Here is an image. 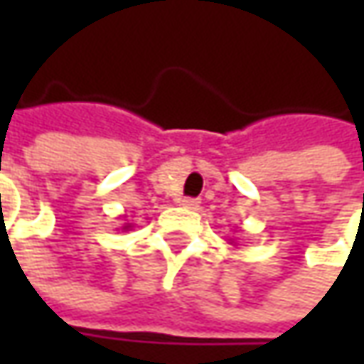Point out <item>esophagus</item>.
Listing matches in <instances>:
<instances>
[{
	"label": "esophagus",
	"instance_id": "obj_1",
	"mask_svg": "<svg viewBox=\"0 0 364 364\" xmlns=\"http://www.w3.org/2000/svg\"><path fill=\"white\" fill-rule=\"evenodd\" d=\"M180 204L184 206V208H190V210H196L198 206H200V200L198 198H182Z\"/></svg>",
	"mask_w": 364,
	"mask_h": 364
}]
</instances>
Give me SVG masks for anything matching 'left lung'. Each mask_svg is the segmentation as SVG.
Returning <instances> with one entry per match:
<instances>
[{
  "label": "left lung",
  "instance_id": "8db88e82",
  "mask_svg": "<svg viewBox=\"0 0 364 364\" xmlns=\"http://www.w3.org/2000/svg\"><path fill=\"white\" fill-rule=\"evenodd\" d=\"M229 243H231V245H235V241H229Z\"/></svg>",
  "mask_w": 364,
  "mask_h": 364
}]
</instances>
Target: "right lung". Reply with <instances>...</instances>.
<instances>
[{
    "instance_id": "obj_1",
    "label": "right lung",
    "mask_w": 364,
    "mask_h": 364,
    "mask_svg": "<svg viewBox=\"0 0 364 364\" xmlns=\"http://www.w3.org/2000/svg\"><path fill=\"white\" fill-rule=\"evenodd\" d=\"M129 229H132V225H129V223H125V227H123L121 231H129Z\"/></svg>"
}]
</instances>
